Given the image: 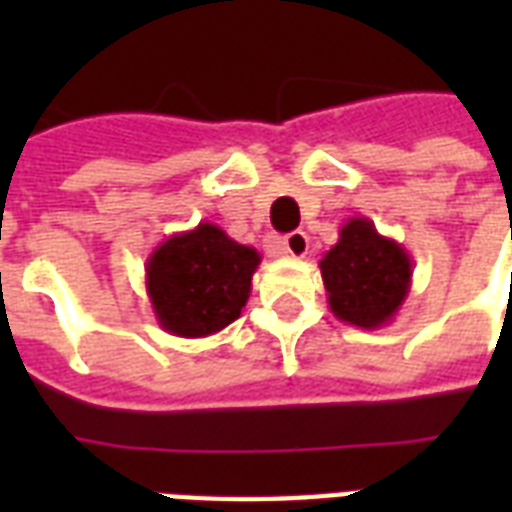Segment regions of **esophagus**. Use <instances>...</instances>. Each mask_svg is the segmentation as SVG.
<instances>
[{
  "instance_id": "1",
  "label": "esophagus",
  "mask_w": 512,
  "mask_h": 512,
  "mask_svg": "<svg viewBox=\"0 0 512 512\" xmlns=\"http://www.w3.org/2000/svg\"><path fill=\"white\" fill-rule=\"evenodd\" d=\"M284 249L289 257H305L308 255V236L303 231H292L284 236Z\"/></svg>"
}]
</instances>
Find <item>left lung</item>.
<instances>
[{"instance_id": "obj_1", "label": "left lung", "mask_w": 512, "mask_h": 512, "mask_svg": "<svg viewBox=\"0 0 512 512\" xmlns=\"http://www.w3.org/2000/svg\"><path fill=\"white\" fill-rule=\"evenodd\" d=\"M329 311L358 329L393 321L412 289V257L396 239L382 236L366 217H350L340 239L321 257Z\"/></svg>"}]
</instances>
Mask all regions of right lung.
<instances>
[{
    "mask_svg": "<svg viewBox=\"0 0 512 512\" xmlns=\"http://www.w3.org/2000/svg\"><path fill=\"white\" fill-rule=\"evenodd\" d=\"M257 265L260 252L215 223L172 233L146 263V292L159 327L191 340L225 329L247 305Z\"/></svg>",
    "mask_w": 512,
    "mask_h": 512,
    "instance_id": "right-lung-1",
    "label": "right lung"
}]
</instances>
